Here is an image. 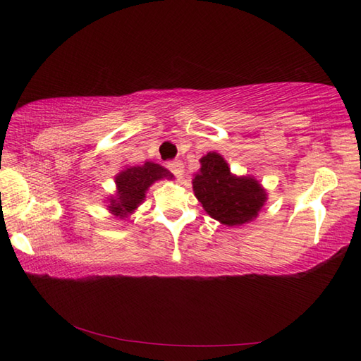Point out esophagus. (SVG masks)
<instances>
[{
	"label": "esophagus",
	"mask_w": 361,
	"mask_h": 361,
	"mask_svg": "<svg viewBox=\"0 0 361 361\" xmlns=\"http://www.w3.org/2000/svg\"><path fill=\"white\" fill-rule=\"evenodd\" d=\"M167 169H169V171H171L175 176H181V175H183V171H185V164H183L180 159L169 161V163H167Z\"/></svg>",
	"instance_id": "34e87169"
}]
</instances>
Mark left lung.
Returning a JSON list of instances; mask_svg holds the SVG:
<instances>
[{
	"instance_id": "obj_1",
	"label": "left lung",
	"mask_w": 361,
	"mask_h": 361,
	"mask_svg": "<svg viewBox=\"0 0 361 361\" xmlns=\"http://www.w3.org/2000/svg\"><path fill=\"white\" fill-rule=\"evenodd\" d=\"M200 163L192 186L198 202L212 219L235 226L257 216L267 194L256 180L231 175L226 161L216 152L203 157Z\"/></svg>"
}]
</instances>
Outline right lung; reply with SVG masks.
<instances>
[{"label":"right lung","mask_w":361,"mask_h":361,"mask_svg":"<svg viewBox=\"0 0 361 361\" xmlns=\"http://www.w3.org/2000/svg\"><path fill=\"white\" fill-rule=\"evenodd\" d=\"M161 178H173V175L167 169L153 163H145L144 166L122 171L116 176L118 197L111 198L110 211L121 219L127 217L144 200L145 190L149 189L152 183Z\"/></svg>","instance_id":"right-lung-1"}]
</instances>
